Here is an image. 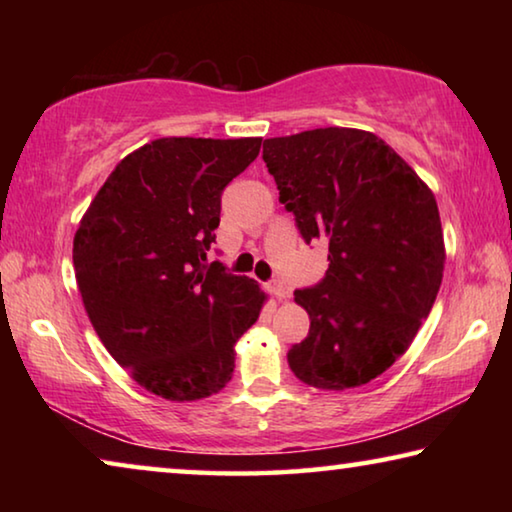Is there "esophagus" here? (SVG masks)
<instances>
[{
  "instance_id": "obj_1",
  "label": "esophagus",
  "mask_w": 512,
  "mask_h": 512,
  "mask_svg": "<svg viewBox=\"0 0 512 512\" xmlns=\"http://www.w3.org/2000/svg\"><path fill=\"white\" fill-rule=\"evenodd\" d=\"M266 289H268V293H271V296H275L277 300L289 298V287H287V284H284V282H280V280L268 282Z\"/></svg>"
}]
</instances>
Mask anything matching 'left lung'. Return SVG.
I'll return each mask as SVG.
<instances>
[{"mask_svg":"<svg viewBox=\"0 0 512 512\" xmlns=\"http://www.w3.org/2000/svg\"><path fill=\"white\" fill-rule=\"evenodd\" d=\"M262 158L305 244H329L323 280L293 293L311 320L287 354L293 375L325 391L368 384L409 350L436 302V198L391 146L357 128L273 137Z\"/></svg>","mask_w":512,"mask_h":512,"instance_id":"1","label":"left lung"}]
</instances>
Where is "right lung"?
I'll return each mask as SVG.
<instances>
[{
	"label": "right lung",
	"instance_id": "right-lung-1",
	"mask_svg": "<svg viewBox=\"0 0 512 512\" xmlns=\"http://www.w3.org/2000/svg\"><path fill=\"white\" fill-rule=\"evenodd\" d=\"M262 137H162L121 160L74 237V271L101 343L146 391L171 402L219 393L264 291L207 262L221 194Z\"/></svg>",
	"mask_w": 512,
	"mask_h": 512
}]
</instances>
